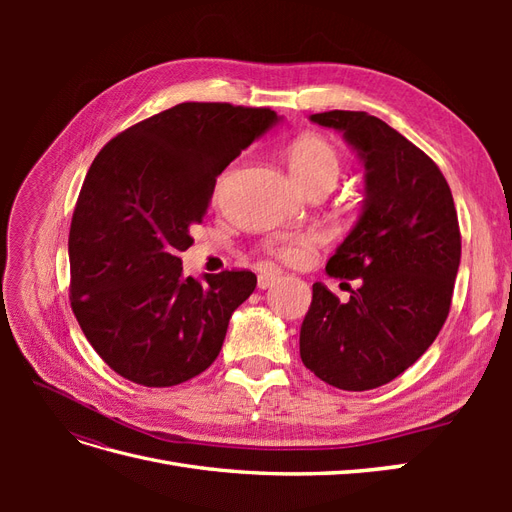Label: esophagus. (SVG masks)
Masks as SVG:
<instances>
[{
	"mask_svg": "<svg viewBox=\"0 0 512 512\" xmlns=\"http://www.w3.org/2000/svg\"><path fill=\"white\" fill-rule=\"evenodd\" d=\"M275 282H280V273L265 271V273L258 275V288H260V290H267V288L273 286Z\"/></svg>",
	"mask_w": 512,
	"mask_h": 512,
	"instance_id": "obj_1",
	"label": "esophagus"
}]
</instances>
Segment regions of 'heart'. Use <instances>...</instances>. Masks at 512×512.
Returning <instances> with one entry per match:
<instances>
[{"mask_svg": "<svg viewBox=\"0 0 512 512\" xmlns=\"http://www.w3.org/2000/svg\"><path fill=\"white\" fill-rule=\"evenodd\" d=\"M288 164L290 173L297 179L305 190H312L316 185H329L339 177V170H342V160H339V153L333 147L331 141L320 136V134H303L294 141L288 149ZM224 185V177L218 181V194ZM314 237H303V239H292L282 241L271 247V252L284 260V262H303L309 252H312Z\"/></svg>", "mask_w": 512, "mask_h": 512, "instance_id": "1", "label": "heart"}]
</instances>
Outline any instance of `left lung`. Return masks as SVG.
I'll return each instance as SVG.
<instances>
[{"label": "left lung", "mask_w": 512, "mask_h": 512, "mask_svg": "<svg viewBox=\"0 0 512 512\" xmlns=\"http://www.w3.org/2000/svg\"><path fill=\"white\" fill-rule=\"evenodd\" d=\"M344 132L365 164L356 226L327 273L361 280L348 303L320 282L301 324V361L331 386L369 391L421 359L451 312L461 260L453 194L438 164L406 136L363 111L316 113Z\"/></svg>", "instance_id": "8db88e82"}]
</instances>
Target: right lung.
<instances>
[{
    "mask_svg": "<svg viewBox=\"0 0 512 512\" xmlns=\"http://www.w3.org/2000/svg\"><path fill=\"white\" fill-rule=\"evenodd\" d=\"M275 121L271 108L183 102L117 134L91 162L70 224V305L119 376L175 386L218 359L256 275L198 282L183 277L181 252L218 175Z\"/></svg>",
    "mask_w": 512,
    "mask_h": 512,
    "instance_id": "add662e5",
    "label": "right lung"
}]
</instances>
